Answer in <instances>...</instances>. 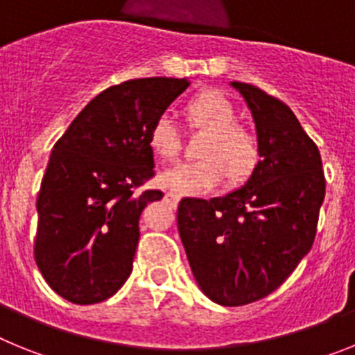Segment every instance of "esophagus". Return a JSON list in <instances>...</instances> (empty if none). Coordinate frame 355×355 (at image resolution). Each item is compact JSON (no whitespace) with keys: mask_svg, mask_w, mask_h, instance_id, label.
Wrapping results in <instances>:
<instances>
[{"mask_svg":"<svg viewBox=\"0 0 355 355\" xmlns=\"http://www.w3.org/2000/svg\"><path fill=\"white\" fill-rule=\"evenodd\" d=\"M165 200H167L171 206H178V202L181 200V196L175 192H165Z\"/></svg>","mask_w":355,"mask_h":355,"instance_id":"esophagus-1","label":"esophagus"}]
</instances>
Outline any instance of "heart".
<instances>
[{"label":"heart","instance_id":"1","mask_svg":"<svg viewBox=\"0 0 355 355\" xmlns=\"http://www.w3.org/2000/svg\"><path fill=\"white\" fill-rule=\"evenodd\" d=\"M190 126L208 133L199 149L202 159L178 163L159 175L163 187L180 193H206L224 183L245 181L259 162V142L256 135L236 124V110L224 94L206 90L187 106ZM149 147L159 159L172 162L181 150L180 128L168 114L153 122Z\"/></svg>","mask_w":355,"mask_h":355}]
</instances>
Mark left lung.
Masks as SVG:
<instances>
[{"instance_id": "1", "label": "left lung", "mask_w": 355, "mask_h": 355, "mask_svg": "<svg viewBox=\"0 0 355 355\" xmlns=\"http://www.w3.org/2000/svg\"><path fill=\"white\" fill-rule=\"evenodd\" d=\"M252 112L258 167L224 197H184L178 229L202 293L220 306L256 302L290 277L311 250L325 197L316 144L281 99L231 81Z\"/></svg>"}]
</instances>
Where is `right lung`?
<instances>
[{"instance_id":"right-lung-1","label":"right lung","mask_w":355,"mask_h":355,"mask_svg":"<svg viewBox=\"0 0 355 355\" xmlns=\"http://www.w3.org/2000/svg\"><path fill=\"white\" fill-rule=\"evenodd\" d=\"M184 78H140L96 96L51 150L37 197L35 261L53 291L97 304L130 277L140 213L159 190L137 188L155 175L149 130Z\"/></svg>"}]
</instances>
